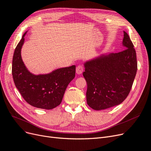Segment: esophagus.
I'll return each mask as SVG.
<instances>
[{
    "instance_id": "34e87169",
    "label": "esophagus",
    "mask_w": 151,
    "mask_h": 151,
    "mask_svg": "<svg viewBox=\"0 0 151 151\" xmlns=\"http://www.w3.org/2000/svg\"><path fill=\"white\" fill-rule=\"evenodd\" d=\"M83 70H84L83 66L82 65H78L76 68V73L78 75H80L82 73Z\"/></svg>"
}]
</instances>
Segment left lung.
Segmentation results:
<instances>
[{
  "label": "left lung",
  "instance_id": "8db88e82",
  "mask_svg": "<svg viewBox=\"0 0 151 151\" xmlns=\"http://www.w3.org/2000/svg\"><path fill=\"white\" fill-rule=\"evenodd\" d=\"M119 53L101 54L84 63L83 75L87 83L86 101L94 110H103L121 104L132 88L137 70L136 50L124 31Z\"/></svg>",
  "mask_w": 151,
  "mask_h": 151
}]
</instances>
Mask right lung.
Returning <instances> with one entry per match:
<instances>
[{
  "label": "right lung",
  "instance_id": "1",
  "mask_svg": "<svg viewBox=\"0 0 151 151\" xmlns=\"http://www.w3.org/2000/svg\"><path fill=\"white\" fill-rule=\"evenodd\" d=\"M14 51L12 73L16 88L33 107L52 109L60 104L69 83L75 76V65L55 70L50 73L34 75L27 68L21 56L24 37Z\"/></svg>",
  "mask_w": 151,
  "mask_h": 151
}]
</instances>
